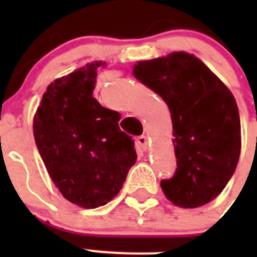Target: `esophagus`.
<instances>
[{
  "mask_svg": "<svg viewBox=\"0 0 257 257\" xmlns=\"http://www.w3.org/2000/svg\"><path fill=\"white\" fill-rule=\"evenodd\" d=\"M138 144L140 145V148L147 151V149H148V139H147V136H139V138H138Z\"/></svg>",
  "mask_w": 257,
  "mask_h": 257,
  "instance_id": "obj_1",
  "label": "esophagus"
}]
</instances>
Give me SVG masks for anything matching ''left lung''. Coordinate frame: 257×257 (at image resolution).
<instances>
[{
    "label": "left lung",
    "instance_id": "8db88e82",
    "mask_svg": "<svg viewBox=\"0 0 257 257\" xmlns=\"http://www.w3.org/2000/svg\"><path fill=\"white\" fill-rule=\"evenodd\" d=\"M133 74L169 105L178 169L161 181L166 198L197 208L216 198L240 154V121L231 91L207 65L185 51L138 61Z\"/></svg>",
    "mask_w": 257,
    "mask_h": 257
}]
</instances>
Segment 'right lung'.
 <instances>
[{
    "label": "right lung",
    "mask_w": 257,
    "mask_h": 257,
    "mask_svg": "<svg viewBox=\"0 0 257 257\" xmlns=\"http://www.w3.org/2000/svg\"><path fill=\"white\" fill-rule=\"evenodd\" d=\"M91 61L47 86L33 117V135L50 178L65 199L96 208L122 189L136 152L119 130L121 114L92 96L97 70Z\"/></svg>",
    "instance_id": "obj_1"
}]
</instances>
